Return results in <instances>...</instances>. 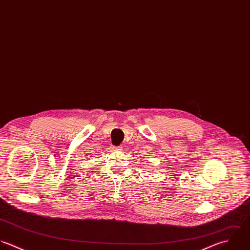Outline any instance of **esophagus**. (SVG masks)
I'll use <instances>...</instances> for the list:
<instances>
[{
	"label": "esophagus",
	"mask_w": 250,
	"mask_h": 250,
	"mask_svg": "<svg viewBox=\"0 0 250 250\" xmlns=\"http://www.w3.org/2000/svg\"><path fill=\"white\" fill-rule=\"evenodd\" d=\"M112 149L117 150V151H120V150H122V147H120V146H113V147H112Z\"/></svg>",
	"instance_id": "34e87169"
}]
</instances>
